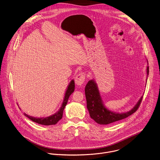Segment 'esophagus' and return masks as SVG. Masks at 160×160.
I'll use <instances>...</instances> for the list:
<instances>
[{"label":"esophagus","mask_w":160,"mask_h":160,"mask_svg":"<svg viewBox=\"0 0 160 160\" xmlns=\"http://www.w3.org/2000/svg\"><path fill=\"white\" fill-rule=\"evenodd\" d=\"M85 79V75L84 73H80V74L77 75L75 78V83L77 85L81 86L82 84H83Z\"/></svg>","instance_id":"34e87169"}]
</instances>
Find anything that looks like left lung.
<instances>
[{"instance_id": "obj_1", "label": "left lung", "mask_w": 160, "mask_h": 160, "mask_svg": "<svg viewBox=\"0 0 160 160\" xmlns=\"http://www.w3.org/2000/svg\"><path fill=\"white\" fill-rule=\"evenodd\" d=\"M146 73L147 82L149 74L148 66L146 68ZM85 93L87 100V108L89 112L90 118L97 123L101 125H107L115 122L116 121L124 119L134 113L139 107L143 97L141 96L137 103L131 110L126 112L121 113L112 111L105 107L101 98L97 84L93 79L88 82L85 88Z\"/></svg>"}]
</instances>
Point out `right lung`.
Listing matches in <instances>:
<instances>
[{"instance_id":"obj_1","label":"right lung","mask_w":160,"mask_h":160,"mask_svg":"<svg viewBox=\"0 0 160 160\" xmlns=\"http://www.w3.org/2000/svg\"><path fill=\"white\" fill-rule=\"evenodd\" d=\"M74 90H75V81L74 80H72L67 88L64 98L60 109L54 114L46 117V118H34L32 116H30L26 114V113H24V115L27 118H28L29 119H31L32 121L41 125H44V126L55 125L62 118L63 111L65 106L67 104L68 98L71 95V94L74 92Z\"/></svg>"}]
</instances>
